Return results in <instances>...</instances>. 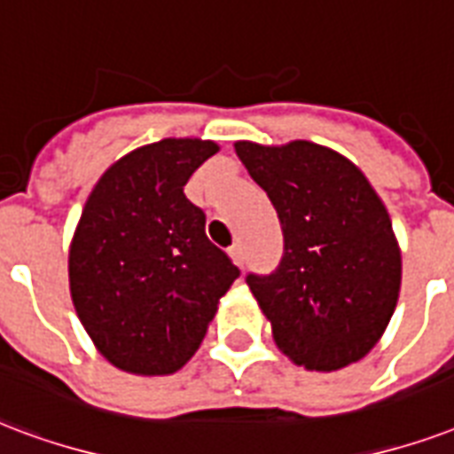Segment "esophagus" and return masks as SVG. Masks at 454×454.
Masks as SVG:
<instances>
[{
	"instance_id": "34e87169",
	"label": "esophagus",
	"mask_w": 454,
	"mask_h": 454,
	"mask_svg": "<svg viewBox=\"0 0 454 454\" xmlns=\"http://www.w3.org/2000/svg\"><path fill=\"white\" fill-rule=\"evenodd\" d=\"M228 254H231V259H233V262H235V264H238V266L245 264V250H242L240 242H235L233 247L228 250Z\"/></svg>"
}]
</instances>
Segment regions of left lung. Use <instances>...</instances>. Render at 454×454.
Here are the masks:
<instances>
[{"label": "left lung", "mask_w": 454, "mask_h": 454, "mask_svg": "<svg viewBox=\"0 0 454 454\" xmlns=\"http://www.w3.org/2000/svg\"><path fill=\"white\" fill-rule=\"evenodd\" d=\"M278 214L283 257L247 286L295 364L335 372L372 350L400 293V247L364 173L321 145L235 143Z\"/></svg>", "instance_id": "1"}]
</instances>
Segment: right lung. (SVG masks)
<instances>
[{
    "mask_svg": "<svg viewBox=\"0 0 454 454\" xmlns=\"http://www.w3.org/2000/svg\"><path fill=\"white\" fill-rule=\"evenodd\" d=\"M209 140L130 152L90 192L68 252L78 319L123 372H178L200 348L240 269L207 233L183 188L216 154Z\"/></svg>",
    "mask_w": 454,
    "mask_h": 454,
    "instance_id": "right-lung-1",
    "label": "right lung"
}]
</instances>
